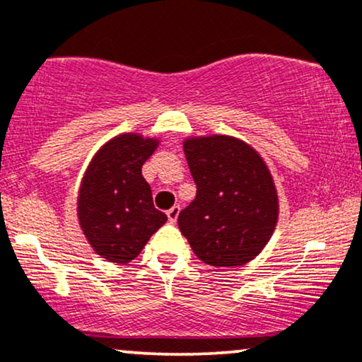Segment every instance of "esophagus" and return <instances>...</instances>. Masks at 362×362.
<instances>
[{
  "label": "esophagus",
  "instance_id": "obj_1",
  "mask_svg": "<svg viewBox=\"0 0 362 362\" xmlns=\"http://www.w3.org/2000/svg\"><path fill=\"white\" fill-rule=\"evenodd\" d=\"M178 214H180V207H178V206H173L172 209H168V211H167V216H168V221H170V223H175V221H177V217H178Z\"/></svg>",
  "mask_w": 362,
  "mask_h": 362
}]
</instances>
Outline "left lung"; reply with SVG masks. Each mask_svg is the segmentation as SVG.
<instances>
[{
  "label": "left lung",
  "instance_id": "1",
  "mask_svg": "<svg viewBox=\"0 0 362 362\" xmlns=\"http://www.w3.org/2000/svg\"><path fill=\"white\" fill-rule=\"evenodd\" d=\"M184 151L197 194L178 228L199 259L241 267L258 256L278 221V195L267 163L241 139L187 138Z\"/></svg>",
  "mask_w": 362,
  "mask_h": 362
}]
</instances>
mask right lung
Masks as SVG:
<instances>
[{
    "mask_svg": "<svg viewBox=\"0 0 362 362\" xmlns=\"http://www.w3.org/2000/svg\"><path fill=\"white\" fill-rule=\"evenodd\" d=\"M158 146L136 133L115 136L94 155L77 197V217L93 250L111 263H129L167 223L155 209L143 163Z\"/></svg>",
    "mask_w": 362,
    "mask_h": 362,
    "instance_id": "add662e5",
    "label": "right lung"
}]
</instances>
